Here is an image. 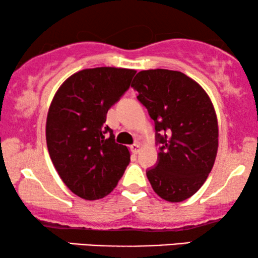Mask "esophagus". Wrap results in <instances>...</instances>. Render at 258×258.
<instances>
[{
	"mask_svg": "<svg viewBox=\"0 0 258 258\" xmlns=\"http://www.w3.org/2000/svg\"><path fill=\"white\" fill-rule=\"evenodd\" d=\"M130 150H132L133 154H139L140 151V144L139 143H134L130 146Z\"/></svg>",
	"mask_w": 258,
	"mask_h": 258,
	"instance_id": "obj_1",
	"label": "esophagus"
}]
</instances>
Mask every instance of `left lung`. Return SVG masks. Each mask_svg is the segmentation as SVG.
<instances>
[{
  "instance_id": "left-lung-1",
  "label": "left lung",
  "mask_w": 258,
  "mask_h": 258,
  "mask_svg": "<svg viewBox=\"0 0 258 258\" xmlns=\"http://www.w3.org/2000/svg\"><path fill=\"white\" fill-rule=\"evenodd\" d=\"M132 88L154 119L160 149L147 177L162 199L182 202L203 185L216 158L218 126L213 103L199 83L174 70H143Z\"/></svg>"
}]
</instances>
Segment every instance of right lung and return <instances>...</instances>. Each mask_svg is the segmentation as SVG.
<instances>
[{"label":"right lung","mask_w":258,"mask_h":258,"mask_svg":"<svg viewBox=\"0 0 258 258\" xmlns=\"http://www.w3.org/2000/svg\"><path fill=\"white\" fill-rule=\"evenodd\" d=\"M135 74L110 67L81 70L59 87L49 108V155L64 184L84 200L110 194L128 167V148L115 142L105 121Z\"/></svg>","instance_id":"add662e5"}]
</instances>
